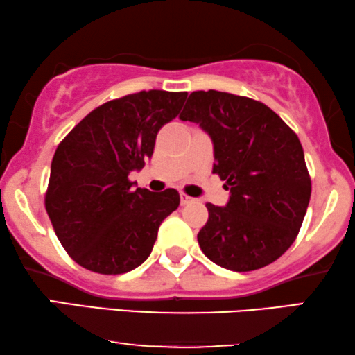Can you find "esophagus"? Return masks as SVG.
Instances as JSON below:
<instances>
[{
	"label": "esophagus",
	"mask_w": 355,
	"mask_h": 355,
	"mask_svg": "<svg viewBox=\"0 0 355 355\" xmlns=\"http://www.w3.org/2000/svg\"><path fill=\"white\" fill-rule=\"evenodd\" d=\"M179 197H181V205H187V203L193 202V198H192V197H189L187 193H184V192L179 193Z\"/></svg>",
	"instance_id": "34e87169"
}]
</instances>
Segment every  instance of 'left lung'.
<instances>
[{
    "label": "left lung",
    "mask_w": 355,
    "mask_h": 355,
    "mask_svg": "<svg viewBox=\"0 0 355 355\" xmlns=\"http://www.w3.org/2000/svg\"><path fill=\"white\" fill-rule=\"evenodd\" d=\"M179 118L210 134L213 174L231 192L226 207L207 203L202 252L231 271L273 263L297 237L312 193L297 134L261 101L218 90L192 92Z\"/></svg>",
    "instance_id": "1"
}]
</instances>
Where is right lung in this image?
<instances>
[{
	"instance_id": "add662e5",
	"label": "right lung",
	"mask_w": 355,
	"mask_h": 355,
	"mask_svg": "<svg viewBox=\"0 0 355 355\" xmlns=\"http://www.w3.org/2000/svg\"><path fill=\"white\" fill-rule=\"evenodd\" d=\"M187 92L142 90L90 111L58 145L45 208L76 263L123 275L148 259L176 189H132L129 173L153 155L158 130L179 114Z\"/></svg>"
}]
</instances>
